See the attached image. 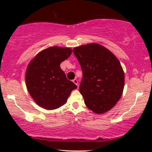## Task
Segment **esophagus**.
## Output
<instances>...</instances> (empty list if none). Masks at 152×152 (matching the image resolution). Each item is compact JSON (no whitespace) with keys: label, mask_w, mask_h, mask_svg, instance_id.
<instances>
[{"label":"esophagus","mask_w":152,"mask_h":152,"mask_svg":"<svg viewBox=\"0 0 152 152\" xmlns=\"http://www.w3.org/2000/svg\"><path fill=\"white\" fill-rule=\"evenodd\" d=\"M73 82H74V83L76 85V86H78V80L76 79V78H74V79L73 80Z\"/></svg>","instance_id":"obj_1"}]
</instances>
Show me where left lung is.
I'll use <instances>...</instances> for the list:
<instances>
[{
	"instance_id": "left-lung-1",
	"label": "left lung",
	"mask_w": 152,
	"mask_h": 152,
	"mask_svg": "<svg viewBox=\"0 0 152 152\" xmlns=\"http://www.w3.org/2000/svg\"><path fill=\"white\" fill-rule=\"evenodd\" d=\"M83 76L79 91L87 107L104 114L116 105L124 86V73L117 58L105 47L88 43L73 49Z\"/></svg>"
}]
</instances>
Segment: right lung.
Here are the masks:
<instances>
[{
  "label": "right lung",
  "mask_w": 152,
  "mask_h": 152,
  "mask_svg": "<svg viewBox=\"0 0 152 152\" xmlns=\"http://www.w3.org/2000/svg\"><path fill=\"white\" fill-rule=\"evenodd\" d=\"M72 53L70 48L53 46L38 53L29 63L26 83L35 102L45 109L53 110L64 105L76 85L66 78L61 63Z\"/></svg>",
  "instance_id": "obj_1"
}]
</instances>
